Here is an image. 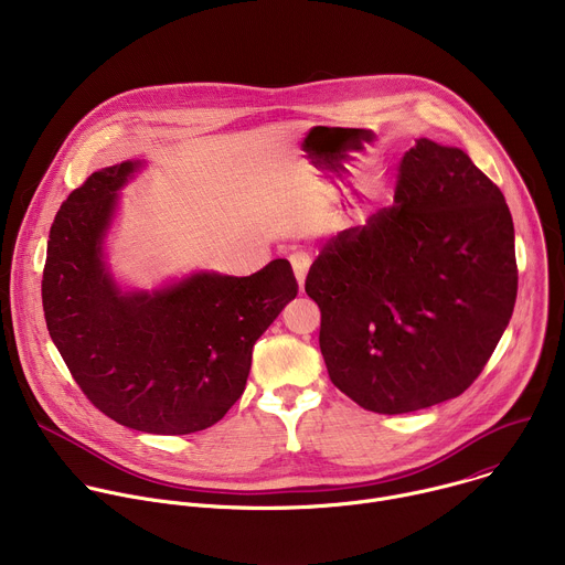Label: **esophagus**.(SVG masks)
Segmentation results:
<instances>
[{
	"label": "esophagus",
	"mask_w": 565,
	"mask_h": 565,
	"mask_svg": "<svg viewBox=\"0 0 565 565\" xmlns=\"http://www.w3.org/2000/svg\"><path fill=\"white\" fill-rule=\"evenodd\" d=\"M290 266H292V273H295V277H297L299 288H303L306 273H308V268H310L308 255H303V253H292V255H290Z\"/></svg>",
	"instance_id": "34e87169"
}]
</instances>
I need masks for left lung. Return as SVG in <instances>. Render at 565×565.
Listing matches in <instances>:
<instances>
[{
    "label": "left lung",
    "mask_w": 565,
    "mask_h": 565,
    "mask_svg": "<svg viewBox=\"0 0 565 565\" xmlns=\"http://www.w3.org/2000/svg\"><path fill=\"white\" fill-rule=\"evenodd\" d=\"M503 192L458 147L416 140L393 205L333 236L306 277L331 382L362 409L409 414L460 395L516 301Z\"/></svg>",
    "instance_id": "obj_1"
}]
</instances>
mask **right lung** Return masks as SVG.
Here are the masks:
<instances>
[{
    "label": "right lung",
    "mask_w": 565,
    "mask_h": 565,
    "mask_svg": "<svg viewBox=\"0 0 565 565\" xmlns=\"http://www.w3.org/2000/svg\"><path fill=\"white\" fill-rule=\"evenodd\" d=\"M140 163L94 172L60 205L42 275L46 329L73 380L105 416L183 436L218 423L246 388L253 347L297 281L286 259L250 277L196 273L122 292L103 264L118 190Z\"/></svg>",
    "instance_id": "right-lung-1"
}]
</instances>
